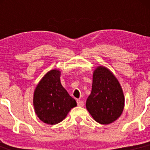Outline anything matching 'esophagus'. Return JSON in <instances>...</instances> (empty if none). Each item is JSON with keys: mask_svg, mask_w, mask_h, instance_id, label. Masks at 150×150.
Masks as SVG:
<instances>
[{"mask_svg": "<svg viewBox=\"0 0 150 150\" xmlns=\"http://www.w3.org/2000/svg\"><path fill=\"white\" fill-rule=\"evenodd\" d=\"M77 105L79 106H81V107H82V106H84V102L83 101H81L80 100H77Z\"/></svg>", "mask_w": 150, "mask_h": 150, "instance_id": "esophagus-1", "label": "esophagus"}]
</instances>
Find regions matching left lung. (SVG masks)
Instances as JSON below:
<instances>
[{
	"mask_svg": "<svg viewBox=\"0 0 150 150\" xmlns=\"http://www.w3.org/2000/svg\"><path fill=\"white\" fill-rule=\"evenodd\" d=\"M125 98L118 80L110 69L100 65L94 69L91 94L86 108L94 120L109 124L117 120L124 108Z\"/></svg>",
	"mask_w": 150,
	"mask_h": 150,
	"instance_id": "8db88e82",
	"label": "left lung"
}]
</instances>
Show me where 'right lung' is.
Segmentation results:
<instances>
[{
	"instance_id": "obj_1",
	"label": "right lung",
	"mask_w": 150,
	"mask_h": 150,
	"mask_svg": "<svg viewBox=\"0 0 150 150\" xmlns=\"http://www.w3.org/2000/svg\"><path fill=\"white\" fill-rule=\"evenodd\" d=\"M61 71L51 69L41 79L33 93V106L39 119L45 124L54 125L66 117L76 100L67 93L60 81Z\"/></svg>"
}]
</instances>
